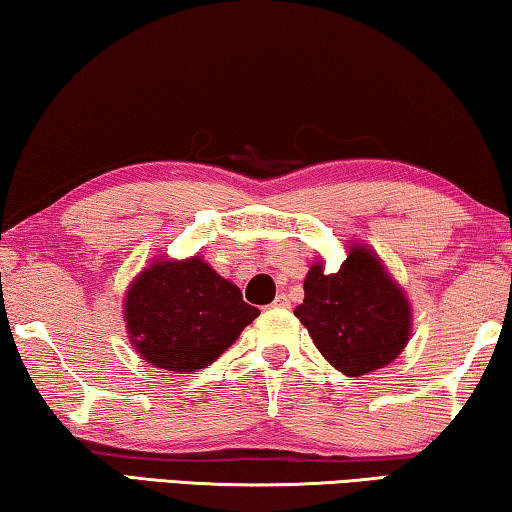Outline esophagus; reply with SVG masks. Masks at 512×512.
Returning a JSON list of instances; mask_svg holds the SVG:
<instances>
[{"label": "esophagus", "instance_id": "esophagus-1", "mask_svg": "<svg viewBox=\"0 0 512 512\" xmlns=\"http://www.w3.org/2000/svg\"><path fill=\"white\" fill-rule=\"evenodd\" d=\"M273 308H289V299L285 294H278L276 301H273Z\"/></svg>", "mask_w": 512, "mask_h": 512}]
</instances>
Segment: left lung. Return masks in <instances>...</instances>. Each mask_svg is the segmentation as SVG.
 <instances>
[{
    "label": "left lung",
    "instance_id": "1",
    "mask_svg": "<svg viewBox=\"0 0 512 512\" xmlns=\"http://www.w3.org/2000/svg\"><path fill=\"white\" fill-rule=\"evenodd\" d=\"M305 299L294 310L315 347L335 370L361 377L393 363L411 335L404 289L370 248L354 243L335 273L310 266Z\"/></svg>",
    "mask_w": 512,
    "mask_h": 512
}]
</instances>
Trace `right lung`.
Returning a JSON list of instances; mask_svg holds the SVG:
<instances>
[{
    "label": "right lung",
    "instance_id": "right-lung-1",
    "mask_svg": "<svg viewBox=\"0 0 512 512\" xmlns=\"http://www.w3.org/2000/svg\"><path fill=\"white\" fill-rule=\"evenodd\" d=\"M257 315L241 289L197 255L156 259L131 282L124 301L137 354L181 375L211 365Z\"/></svg>",
    "mask_w": 512,
    "mask_h": 512
}]
</instances>
